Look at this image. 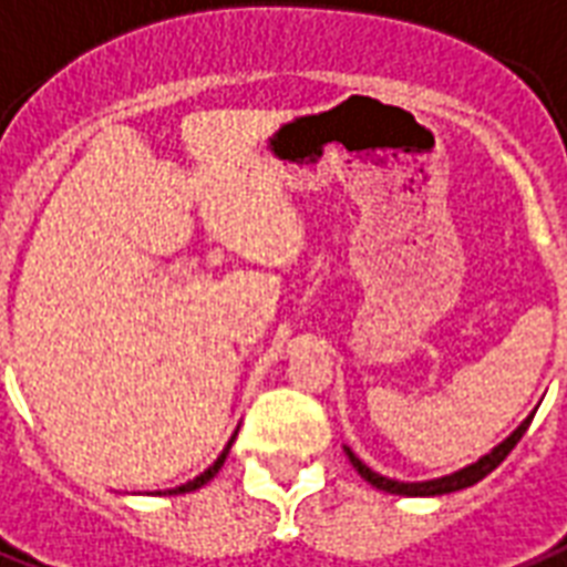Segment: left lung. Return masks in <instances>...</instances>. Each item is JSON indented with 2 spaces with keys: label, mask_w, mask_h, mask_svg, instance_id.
<instances>
[{
  "label": "left lung",
  "mask_w": 567,
  "mask_h": 567,
  "mask_svg": "<svg viewBox=\"0 0 567 567\" xmlns=\"http://www.w3.org/2000/svg\"><path fill=\"white\" fill-rule=\"evenodd\" d=\"M533 423V416H526L524 423L517 425L515 432L508 434L506 441L494 446L488 455H482L480 462L471 464V467H464L458 473H450V476H441V480H429V482H396V480H388V476H381V473L370 471L367 464L354 455L349 446H346V455H349V462L354 464V471L361 473L363 480L375 485L379 491H388V494H399V497H437V494H452V491H462V488H471L476 485L480 480H485L491 471H497L499 464L506 462V455L517 446V441L524 437V432L529 429Z\"/></svg>",
  "instance_id": "8db88e82"
}]
</instances>
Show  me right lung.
<instances>
[{
    "label": "right lung",
    "instance_id": "obj_1",
    "mask_svg": "<svg viewBox=\"0 0 567 567\" xmlns=\"http://www.w3.org/2000/svg\"><path fill=\"white\" fill-rule=\"evenodd\" d=\"M230 446H234V437H230V443L224 446V452H221V455H218V458H215V464H213V467H209V471H204V473H200V476H197V480L186 482V485H179V488L168 491V494H188V491H197V488H200V485H206V482L213 480L215 473L221 471V464H224V458H227V452H230Z\"/></svg>",
    "mask_w": 567,
    "mask_h": 567
}]
</instances>
